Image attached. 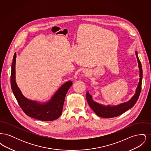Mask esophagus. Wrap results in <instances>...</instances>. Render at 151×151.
<instances>
[{"label":"esophagus","instance_id":"34e87169","mask_svg":"<svg viewBox=\"0 0 151 151\" xmlns=\"http://www.w3.org/2000/svg\"><path fill=\"white\" fill-rule=\"evenodd\" d=\"M83 72H84V73L86 76H88V75H89V72L88 71V70H84Z\"/></svg>","mask_w":151,"mask_h":151}]
</instances>
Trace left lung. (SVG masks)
Masks as SVG:
<instances>
[{"mask_svg":"<svg viewBox=\"0 0 151 151\" xmlns=\"http://www.w3.org/2000/svg\"><path fill=\"white\" fill-rule=\"evenodd\" d=\"M136 57L138 63V67L139 69V81L137 86L135 94L127 102L120 104L117 105H104L96 102L93 100L92 96L88 91L86 93V101L91 108L93 110L96 114L102 118H113L124 113L130 108H132L136 104L139 97L142 89V83L143 78V71L140 61L139 59L137 52L135 51Z\"/></svg>","mask_w":151,"mask_h":151,"instance_id":"8db88e82","label":"left lung"}]
</instances>
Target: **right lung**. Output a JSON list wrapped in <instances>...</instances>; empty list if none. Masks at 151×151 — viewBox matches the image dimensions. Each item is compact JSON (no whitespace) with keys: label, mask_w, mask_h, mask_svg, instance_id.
<instances>
[{"label":"right lung","mask_w":151,"mask_h":151,"mask_svg":"<svg viewBox=\"0 0 151 151\" xmlns=\"http://www.w3.org/2000/svg\"><path fill=\"white\" fill-rule=\"evenodd\" d=\"M16 58L15 52L11 66V85L13 93L22 110L27 115L38 120L51 121L57 119L62 114L65 97L72 86V81L69 80L62 84L50 99L45 102L29 100L22 94L16 82Z\"/></svg>","instance_id":"add662e5"}]
</instances>
